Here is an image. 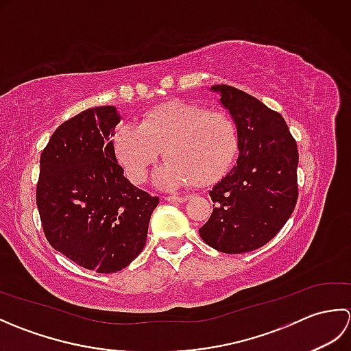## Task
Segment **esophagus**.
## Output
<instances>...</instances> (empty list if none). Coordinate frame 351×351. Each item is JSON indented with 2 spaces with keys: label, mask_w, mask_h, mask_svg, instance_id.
<instances>
[{
  "label": "esophagus",
  "mask_w": 351,
  "mask_h": 351,
  "mask_svg": "<svg viewBox=\"0 0 351 351\" xmlns=\"http://www.w3.org/2000/svg\"><path fill=\"white\" fill-rule=\"evenodd\" d=\"M166 200H167V202H171V204H184V202H187L189 197L187 196L171 195V196H166Z\"/></svg>",
  "instance_id": "esophagus-1"
}]
</instances>
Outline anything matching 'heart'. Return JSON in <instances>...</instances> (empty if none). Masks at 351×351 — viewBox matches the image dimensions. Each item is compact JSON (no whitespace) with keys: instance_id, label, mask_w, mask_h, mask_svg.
<instances>
[{"instance_id":"b5f03b06","label":"heart","mask_w":351,"mask_h":351,"mask_svg":"<svg viewBox=\"0 0 351 351\" xmlns=\"http://www.w3.org/2000/svg\"><path fill=\"white\" fill-rule=\"evenodd\" d=\"M117 161L134 182H143L162 151L167 161L156 173L164 187L193 182L210 187L232 166L240 132L223 111L189 102H170L146 113L138 126L122 125L113 137Z\"/></svg>"}]
</instances>
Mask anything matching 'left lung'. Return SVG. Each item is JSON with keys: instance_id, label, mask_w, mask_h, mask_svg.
I'll return each mask as SVG.
<instances>
[{"instance_id": "obj_1", "label": "left lung", "mask_w": 351, "mask_h": 351, "mask_svg": "<svg viewBox=\"0 0 351 351\" xmlns=\"http://www.w3.org/2000/svg\"><path fill=\"white\" fill-rule=\"evenodd\" d=\"M211 90L221 95L238 126L240 155L210 191L214 210L199 234L219 252H252L270 241L294 211L299 151L278 111L232 86Z\"/></svg>"}]
</instances>
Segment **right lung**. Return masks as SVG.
<instances>
[{"mask_svg": "<svg viewBox=\"0 0 351 351\" xmlns=\"http://www.w3.org/2000/svg\"><path fill=\"white\" fill-rule=\"evenodd\" d=\"M116 107L88 108L62 123L40 155L36 204L48 243L96 273H116L143 250L160 199L123 176L111 136Z\"/></svg>", "mask_w": 351, "mask_h": 351, "instance_id": "add662e5", "label": "right lung"}]
</instances>
